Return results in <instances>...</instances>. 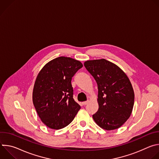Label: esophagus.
Here are the masks:
<instances>
[{
    "label": "esophagus",
    "mask_w": 159,
    "mask_h": 159,
    "mask_svg": "<svg viewBox=\"0 0 159 159\" xmlns=\"http://www.w3.org/2000/svg\"><path fill=\"white\" fill-rule=\"evenodd\" d=\"M88 104V101H85V102H82V104L84 105V106L86 105V104Z\"/></svg>",
    "instance_id": "34e87169"
}]
</instances>
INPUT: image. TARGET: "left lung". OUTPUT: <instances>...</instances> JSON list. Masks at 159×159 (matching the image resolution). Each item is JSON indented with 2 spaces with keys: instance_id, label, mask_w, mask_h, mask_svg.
I'll use <instances>...</instances> for the list:
<instances>
[{
  "instance_id": "1",
  "label": "left lung",
  "mask_w": 159,
  "mask_h": 159,
  "mask_svg": "<svg viewBox=\"0 0 159 159\" xmlns=\"http://www.w3.org/2000/svg\"><path fill=\"white\" fill-rule=\"evenodd\" d=\"M98 87V111L93 115L94 121L106 130L121 127L129 118L134 94L131 84L119 66L105 59L84 62Z\"/></svg>"
}]
</instances>
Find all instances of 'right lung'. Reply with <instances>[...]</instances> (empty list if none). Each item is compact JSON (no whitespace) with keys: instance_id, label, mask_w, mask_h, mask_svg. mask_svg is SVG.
Listing matches in <instances>:
<instances>
[{"instance_id":"1","label":"right lung","mask_w":159,"mask_h":159,"mask_svg":"<svg viewBox=\"0 0 159 159\" xmlns=\"http://www.w3.org/2000/svg\"><path fill=\"white\" fill-rule=\"evenodd\" d=\"M83 66L70 57L56 58L39 72L33 88V102L42 122L59 129L69 125L80 106L73 98L72 78Z\"/></svg>"}]
</instances>
